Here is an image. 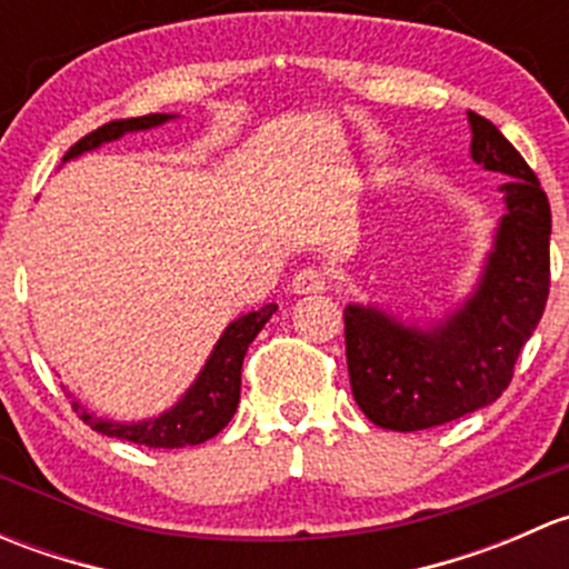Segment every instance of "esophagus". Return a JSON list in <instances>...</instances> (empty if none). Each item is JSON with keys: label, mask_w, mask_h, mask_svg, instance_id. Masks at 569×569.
<instances>
[{"label": "esophagus", "mask_w": 569, "mask_h": 569, "mask_svg": "<svg viewBox=\"0 0 569 569\" xmlns=\"http://www.w3.org/2000/svg\"><path fill=\"white\" fill-rule=\"evenodd\" d=\"M291 289H295V295H321V291H327V274L313 267L300 269L291 280Z\"/></svg>", "instance_id": "esophagus-1"}]
</instances>
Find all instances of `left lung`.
I'll list each match as a JSON object with an SVG mask.
<instances>
[{"label": "left lung", "mask_w": 569, "mask_h": 569, "mask_svg": "<svg viewBox=\"0 0 569 569\" xmlns=\"http://www.w3.org/2000/svg\"><path fill=\"white\" fill-rule=\"evenodd\" d=\"M470 153L503 183L507 214L479 291L446 325L421 332L380 311L343 308L352 396L371 423L416 432L487 407L509 388L550 291V203L518 148L468 112Z\"/></svg>", "instance_id": "8db88e82"}]
</instances>
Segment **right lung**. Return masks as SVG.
<instances>
[{
	"label": "right lung",
	"mask_w": 569,
	"mask_h": 569,
	"mask_svg": "<svg viewBox=\"0 0 569 569\" xmlns=\"http://www.w3.org/2000/svg\"><path fill=\"white\" fill-rule=\"evenodd\" d=\"M170 114L151 112L140 114V118H120L109 120V123L99 126L96 131L84 134L82 140L73 142L68 148L66 159L77 157V153L90 151V148H99L101 142L118 140L123 131H137V129H151V126L164 123ZM278 311L274 302L258 308V311L248 313V317L237 319L222 338L217 341L214 352H211L209 363L200 371L198 382L189 388V393L164 416L153 418V421L142 423H112L104 418H96L90 412H79V405L73 401V410L79 412L84 423L96 432L107 435V438H120L129 440V443L148 446V449H183V446H198L203 440L214 438L217 432L228 427V421L233 418L239 407V388H242V360L248 355V347L252 338L261 332V327L267 325L269 317Z\"/></svg>",
	"instance_id": "right-lung-1"
}]
</instances>
